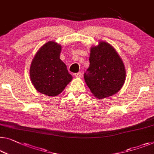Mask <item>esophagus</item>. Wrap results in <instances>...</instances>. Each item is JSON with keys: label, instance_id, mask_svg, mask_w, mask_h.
Returning a JSON list of instances; mask_svg holds the SVG:
<instances>
[{"label": "esophagus", "instance_id": "esophagus-1", "mask_svg": "<svg viewBox=\"0 0 154 154\" xmlns=\"http://www.w3.org/2000/svg\"><path fill=\"white\" fill-rule=\"evenodd\" d=\"M82 73L81 72H77V73H75L74 74V76L75 77H77V78H80V77H82Z\"/></svg>", "mask_w": 154, "mask_h": 154}]
</instances>
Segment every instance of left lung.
Here are the masks:
<instances>
[{"label":"left lung","instance_id":"left-lung-1","mask_svg":"<svg viewBox=\"0 0 154 154\" xmlns=\"http://www.w3.org/2000/svg\"><path fill=\"white\" fill-rule=\"evenodd\" d=\"M89 61L84 79L93 95L102 100L118 93L125 82L126 70L116 50L106 41H99L91 48Z\"/></svg>","mask_w":154,"mask_h":154}]
</instances>
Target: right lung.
Here are the masks:
<instances>
[{
  "label": "right lung",
  "instance_id": "add662e5",
  "mask_svg": "<svg viewBox=\"0 0 154 154\" xmlns=\"http://www.w3.org/2000/svg\"><path fill=\"white\" fill-rule=\"evenodd\" d=\"M61 45L50 41L42 45L31 63L29 77L36 91L45 95H59L72 81L67 66L60 59Z\"/></svg>",
  "mask_w": 154,
  "mask_h": 154
}]
</instances>
